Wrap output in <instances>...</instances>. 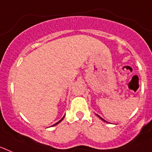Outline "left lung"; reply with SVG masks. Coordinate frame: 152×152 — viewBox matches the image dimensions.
I'll list each match as a JSON object with an SVG mask.
<instances>
[{"label": "left lung", "mask_w": 152, "mask_h": 152, "mask_svg": "<svg viewBox=\"0 0 152 152\" xmlns=\"http://www.w3.org/2000/svg\"><path fill=\"white\" fill-rule=\"evenodd\" d=\"M97 116H98V115H97ZM99 117H100V119H102V120H103V121H104V122H107V121H105V120H104V119H103V118H101V117H100V116H99Z\"/></svg>", "instance_id": "left-lung-1"}]
</instances>
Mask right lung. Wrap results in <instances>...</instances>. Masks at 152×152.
<instances>
[{"instance_id": "right-lung-1", "label": "right lung", "mask_w": 152, "mask_h": 152, "mask_svg": "<svg viewBox=\"0 0 152 152\" xmlns=\"http://www.w3.org/2000/svg\"><path fill=\"white\" fill-rule=\"evenodd\" d=\"M64 117H63V118H62V119H61V120H59V121L58 122V123H56V124H54V125H53V126H56V125L58 124V123H60V122H61V121H62V119H64Z\"/></svg>"}]
</instances>
